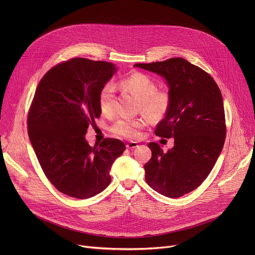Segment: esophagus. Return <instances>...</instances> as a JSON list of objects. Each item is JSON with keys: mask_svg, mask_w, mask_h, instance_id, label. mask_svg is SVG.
Segmentation results:
<instances>
[{"mask_svg": "<svg viewBox=\"0 0 255 255\" xmlns=\"http://www.w3.org/2000/svg\"><path fill=\"white\" fill-rule=\"evenodd\" d=\"M138 146V144L136 143V142H128L127 144H126V147L128 148V149H133V148H136Z\"/></svg>", "mask_w": 255, "mask_h": 255, "instance_id": "34e87169", "label": "esophagus"}]
</instances>
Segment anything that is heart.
<instances>
[{"label": "heart", "instance_id": "obj_1", "mask_svg": "<svg viewBox=\"0 0 255 255\" xmlns=\"http://www.w3.org/2000/svg\"><path fill=\"white\" fill-rule=\"evenodd\" d=\"M122 89L128 91L139 100V110L150 121L162 119L168 112L171 97L168 91L158 90L157 83L142 72H133L119 82ZM99 107L104 115H111L115 110V92L111 84H106L99 93ZM145 120L140 118H122L115 122L111 131L126 139H138Z\"/></svg>", "mask_w": 255, "mask_h": 255}]
</instances>
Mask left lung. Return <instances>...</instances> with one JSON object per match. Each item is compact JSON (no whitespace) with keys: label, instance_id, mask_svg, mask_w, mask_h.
I'll return each instance as SVG.
<instances>
[{"label":"left lung","instance_id":"obj_1","mask_svg":"<svg viewBox=\"0 0 255 255\" xmlns=\"http://www.w3.org/2000/svg\"><path fill=\"white\" fill-rule=\"evenodd\" d=\"M134 66L163 77L171 97L154 132L173 137L174 146L163 152L159 144H148L152 156L144 165L145 180L165 197H181L201 186L222 151L226 123L221 91L208 72L181 57Z\"/></svg>","mask_w":255,"mask_h":255}]
</instances>
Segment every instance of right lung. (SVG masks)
Returning a JSON list of instances; mask_svg holds the SVG:
<instances>
[{
  "label": "right lung",
  "mask_w": 255,
  "mask_h": 255,
  "mask_svg": "<svg viewBox=\"0 0 255 255\" xmlns=\"http://www.w3.org/2000/svg\"><path fill=\"white\" fill-rule=\"evenodd\" d=\"M107 61L75 57L50 68L39 82L28 117V135L40 166L54 188L88 199L111 183L110 169L125 144L105 138L91 146L85 135L101 116L99 93L115 74Z\"/></svg>",
  "instance_id": "1"
}]
</instances>
